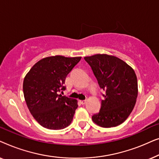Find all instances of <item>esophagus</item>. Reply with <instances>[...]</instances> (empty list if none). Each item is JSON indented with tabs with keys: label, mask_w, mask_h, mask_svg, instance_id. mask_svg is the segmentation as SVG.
Instances as JSON below:
<instances>
[{
	"label": "esophagus",
	"mask_w": 159,
	"mask_h": 159,
	"mask_svg": "<svg viewBox=\"0 0 159 159\" xmlns=\"http://www.w3.org/2000/svg\"><path fill=\"white\" fill-rule=\"evenodd\" d=\"M80 103L82 104V105H84V104L86 103V100H83V101H80Z\"/></svg>",
	"instance_id": "esophagus-1"
}]
</instances>
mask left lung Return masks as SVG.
<instances>
[{"label":"left lung","mask_w":159,"mask_h":159,"mask_svg":"<svg viewBox=\"0 0 159 159\" xmlns=\"http://www.w3.org/2000/svg\"><path fill=\"white\" fill-rule=\"evenodd\" d=\"M98 82L106 91L100 111L92 116L102 127H116L123 123L133 110L138 97V80L131 66L120 58L107 54L87 56Z\"/></svg>","instance_id":"8db88e82"}]
</instances>
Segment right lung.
Instances as JSON below:
<instances>
[{"instance_id":"add662e5","label":"right lung","mask_w":159,"mask_h":159,"mask_svg":"<svg viewBox=\"0 0 159 159\" xmlns=\"http://www.w3.org/2000/svg\"><path fill=\"white\" fill-rule=\"evenodd\" d=\"M81 57L50 56L32 67L23 82L24 96L34 119L43 127L61 129L70 125L77 101L58 95L64 90L66 76Z\"/></svg>"}]
</instances>
